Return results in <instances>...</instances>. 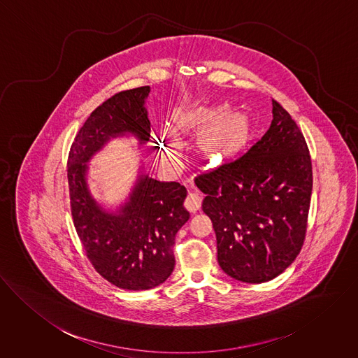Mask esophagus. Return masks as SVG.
<instances>
[{
	"instance_id": "esophagus-1",
	"label": "esophagus",
	"mask_w": 358,
	"mask_h": 358,
	"mask_svg": "<svg viewBox=\"0 0 358 358\" xmlns=\"http://www.w3.org/2000/svg\"><path fill=\"white\" fill-rule=\"evenodd\" d=\"M200 206H201V198H200V195L195 194V192H189L188 196L185 199V207H187L189 211L196 213L199 208H200Z\"/></svg>"
}]
</instances>
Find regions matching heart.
<instances>
[{"mask_svg": "<svg viewBox=\"0 0 358 358\" xmlns=\"http://www.w3.org/2000/svg\"><path fill=\"white\" fill-rule=\"evenodd\" d=\"M208 124L200 136L201 151L211 158H225L231 155L243 141L247 133V120L238 111L225 113L224 107H199L181 111L173 118L174 130L180 134L195 131ZM160 145L166 158L171 163L178 162L180 145L167 133H160Z\"/></svg>", "mask_w": 358, "mask_h": 358, "instance_id": "b5f03b06", "label": "heart"}]
</instances>
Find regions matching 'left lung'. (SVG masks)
Returning <instances> with one entry per match:
<instances>
[{"instance_id":"1","label":"left lung","mask_w":358,"mask_h":358,"mask_svg":"<svg viewBox=\"0 0 358 358\" xmlns=\"http://www.w3.org/2000/svg\"><path fill=\"white\" fill-rule=\"evenodd\" d=\"M268 131L241 158L196 177L217 238L221 269L259 284L299 254L313 187L312 160L295 120L272 100Z\"/></svg>"}]
</instances>
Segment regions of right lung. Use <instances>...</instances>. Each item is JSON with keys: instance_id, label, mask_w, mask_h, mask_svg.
<instances>
[{"instance_id": "1", "label": "right lung", "mask_w": 358, "mask_h": 358, "mask_svg": "<svg viewBox=\"0 0 358 358\" xmlns=\"http://www.w3.org/2000/svg\"><path fill=\"white\" fill-rule=\"evenodd\" d=\"M150 86L120 92L97 107L80 127L69 157V187L74 225L94 269L111 284L131 291L164 282L174 269L173 245L189 220L187 189L174 181H158L138 167L129 195L106 206L90 192L89 163L115 138L150 141L145 108ZM158 150V147H155Z\"/></svg>"}]
</instances>
